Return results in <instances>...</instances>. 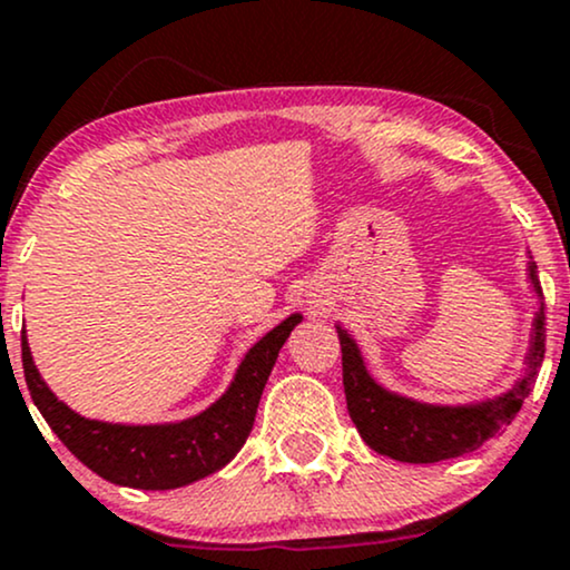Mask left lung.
I'll return each instance as SVG.
<instances>
[{"label":"left lung","instance_id":"left-lung-1","mask_svg":"<svg viewBox=\"0 0 570 570\" xmlns=\"http://www.w3.org/2000/svg\"><path fill=\"white\" fill-rule=\"evenodd\" d=\"M531 281L535 292L541 294L535 265L531 263ZM544 303L535 316L533 348L528 353V370L522 381H517L514 391L503 394L493 402L474 404V407H431L410 399L389 394L367 375L356 343L337 326L340 351H343V385L345 402L353 426L358 429L362 440L375 453L391 455L407 463H436L458 458L463 453L482 448L503 426L514 421L522 407V399L531 394L535 375L544 362Z\"/></svg>","mask_w":570,"mask_h":570}]
</instances>
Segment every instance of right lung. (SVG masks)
Instances as JSON below:
<instances>
[{
    "label": "right lung",
    "mask_w": 570,
    "mask_h": 570,
    "mask_svg": "<svg viewBox=\"0 0 570 570\" xmlns=\"http://www.w3.org/2000/svg\"><path fill=\"white\" fill-rule=\"evenodd\" d=\"M299 318L303 316L294 313L246 353L233 385L217 404L189 421L168 423V426H115V423L85 421L67 404L58 402L53 391L39 377L26 332H21L23 377L48 426L90 472L115 485L171 490L214 474L244 448L267 375L276 364L281 345L286 343Z\"/></svg>",
    "instance_id": "obj_1"
}]
</instances>
